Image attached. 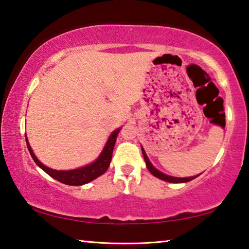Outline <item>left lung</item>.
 Segmentation results:
<instances>
[{"label": "left lung", "mask_w": 249, "mask_h": 249, "mask_svg": "<svg viewBox=\"0 0 249 249\" xmlns=\"http://www.w3.org/2000/svg\"><path fill=\"white\" fill-rule=\"evenodd\" d=\"M142 155H144V159L146 161V166L148 168V170L150 171L151 175H154L155 177H157V178L161 179L163 181H167V182H172V183H182V182H188V181H191L195 178H196L197 176L196 177H189V178H176V177H170V176H167L165 174H162V172H160L159 170L156 169V168L151 165L148 157H147V155L145 153L144 148L142 147Z\"/></svg>", "instance_id": "obj_1"}]
</instances>
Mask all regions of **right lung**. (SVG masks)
I'll return each mask as SVG.
<instances>
[{"label": "right lung", "instance_id": "add662e5", "mask_svg": "<svg viewBox=\"0 0 249 249\" xmlns=\"http://www.w3.org/2000/svg\"><path fill=\"white\" fill-rule=\"evenodd\" d=\"M120 132V128L114 130L109 136L108 141L105 145L104 149L101 155L99 156V158L95 160L93 163H91L89 166L79 168V169H74V170H68V171H61V170H53L50 169V168L44 166L38 159L36 158V156L34 155L33 150L29 146V142L26 138V144H27V148L29 154H31L32 158L34 159V161L37 163V166L40 167L46 174H48L50 177H53V179H56L58 181H60L61 183L68 184V185H82L86 184L90 181L94 180L98 178V177L102 176L105 171L107 170V168L109 166V162H111L112 159V154H113V149H114V145L116 142V137L117 134Z\"/></svg>", "mask_w": 249, "mask_h": 249}]
</instances>
